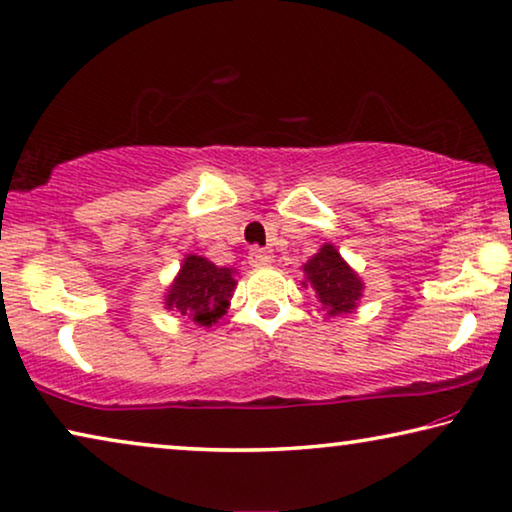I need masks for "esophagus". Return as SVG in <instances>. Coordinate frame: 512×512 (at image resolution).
Returning a JSON list of instances; mask_svg holds the SVG:
<instances>
[{"mask_svg":"<svg viewBox=\"0 0 512 512\" xmlns=\"http://www.w3.org/2000/svg\"><path fill=\"white\" fill-rule=\"evenodd\" d=\"M271 259H273V255L269 253V250H262V248H253L248 253V262H250V266H269L271 264Z\"/></svg>","mask_w":512,"mask_h":512,"instance_id":"34e87169","label":"esophagus"}]
</instances>
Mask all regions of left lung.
<instances>
[{"instance_id": "1", "label": "left lung", "mask_w": 512, "mask_h": 512, "mask_svg": "<svg viewBox=\"0 0 512 512\" xmlns=\"http://www.w3.org/2000/svg\"><path fill=\"white\" fill-rule=\"evenodd\" d=\"M303 276L305 280L301 285L315 292V299L322 303V310H326L329 317L347 315L358 308L365 285L333 243H324L303 264Z\"/></svg>"}]
</instances>
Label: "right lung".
<instances>
[{
	"instance_id": "obj_1",
	"label": "right lung",
	"mask_w": 512,
	"mask_h": 512,
	"mask_svg": "<svg viewBox=\"0 0 512 512\" xmlns=\"http://www.w3.org/2000/svg\"><path fill=\"white\" fill-rule=\"evenodd\" d=\"M234 273L230 266H216L202 255H186L165 289V310H174L197 326L216 324L230 308L236 289Z\"/></svg>"
}]
</instances>
